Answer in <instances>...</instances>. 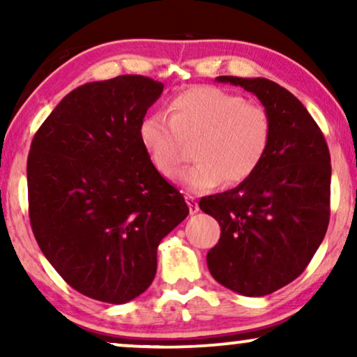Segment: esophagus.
Returning a JSON list of instances; mask_svg holds the SVG:
<instances>
[{
  "instance_id": "obj_1",
  "label": "esophagus",
  "mask_w": 357,
  "mask_h": 357,
  "mask_svg": "<svg viewBox=\"0 0 357 357\" xmlns=\"http://www.w3.org/2000/svg\"><path fill=\"white\" fill-rule=\"evenodd\" d=\"M186 203H188V206H190V213H191V215H195V213L199 211V204H198V202H196L195 196L186 195Z\"/></svg>"
}]
</instances>
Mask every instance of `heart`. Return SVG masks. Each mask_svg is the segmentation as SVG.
<instances>
[{"label":"heart","mask_w":357,"mask_h":357,"mask_svg":"<svg viewBox=\"0 0 357 357\" xmlns=\"http://www.w3.org/2000/svg\"><path fill=\"white\" fill-rule=\"evenodd\" d=\"M169 117L146 116L139 141L153 166L173 178L195 142L196 165L179 176L192 195L235 186L252 178L264 162L272 141V119L260 104L218 87H192L169 102Z\"/></svg>","instance_id":"obj_1"}]
</instances>
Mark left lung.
Instances as JSON below:
<instances>
[{
    "mask_svg": "<svg viewBox=\"0 0 357 357\" xmlns=\"http://www.w3.org/2000/svg\"><path fill=\"white\" fill-rule=\"evenodd\" d=\"M216 80L255 93L272 119V141L252 178L199 199L221 227L206 264L218 284L261 297L296 280L322 243L331 215L329 147L302 102L275 82Z\"/></svg>",
    "mask_w": 357,
    "mask_h": 357,
    "instance_id": "left-lung-1",
    "label": "left lung"
}]
</instances>
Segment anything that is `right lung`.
Wrapping results in <instances>:
<instances>
[{
	"label": "right lung",
	"instance_id": "add662e5",
	"mask_svg": "<svg viewBox=\"0 0 357 357\" xmlns=\"http://www.w3.org/2000/svg\"><path fill=\"white\" fill-rule=\"evenodd\" d=\"M165 85L119 75L72 90L36 130L26 162L28 213L40 250L77 292L126 304L151 285L158 245L186 218L139 124Z\"/></svg>",
	"mask_w": 357,
	"mask_h": 357
}]
</instances>
